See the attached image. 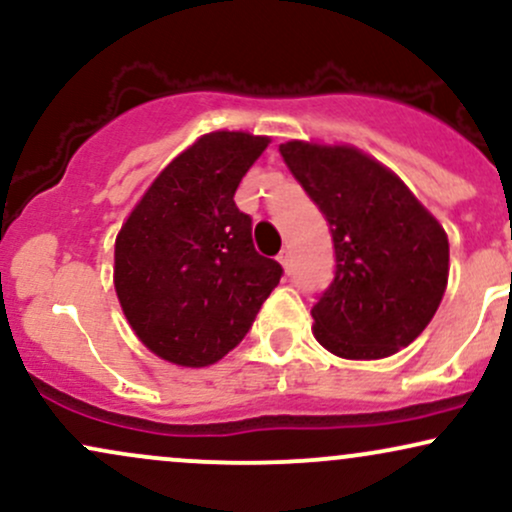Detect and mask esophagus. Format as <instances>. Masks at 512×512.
Masks as SVG:
<instances>
[{"label":"esophagus","mask_w":512,"mask_h":512,"mask_svg":"<svg viewBox=\"0 0 512 512\" xmlns=\"http://www.w3.org/2000/svg\"><path fill=\"white\" fill-rule=\"evenodd\" d=\"M276 260L281 262V267H284L286 272H291V250H289V248L281 250V252H279V257H276Z\"/></svg>","instance_id":"esophagus-1"}]
</instances>
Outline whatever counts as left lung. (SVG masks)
Listing matches in <instances>:
<instances>
[{
    "mask_svg": "<svg viewBox=\"0 0 512 512\" xmlns=\"http://www.w3.org/2000/svg\"><path fill=\"white\" fill-rule=\"evenodd\" d=\"M279 151L330 223L337 257L332 284L310 310L315 339L351 361L397 354L443 301V226L390 168L354 146L293 139Z\"/></svg>",
    "mask_w": 512,
    "mask_h": 512,
    "instance_id": "obj_1",
    "label": "left lung"
}]
</instances>
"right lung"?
<instances>
[{"mask_svg":"<svg viewBox=\"0 0 512 512\" xmlns=\"http://www.w3.org/2000/svg\"><path fill=\"white\" fill-rule=\"evenodd\" d=\"M269 137L211 132L161 170L115 240V291L142 344L185 368L216 363L255 322L281 264L233 202Z\"/></svg>","mask_w":512,"mask_h":512,"instance_id":"obj_1","label":"right lung"}]
</instances>
